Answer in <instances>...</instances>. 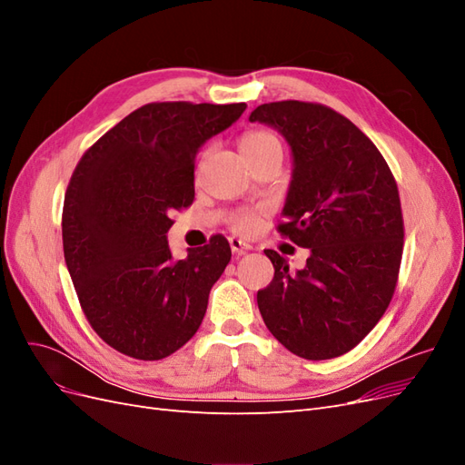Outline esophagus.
Wrapping results in <instances>:
<instances>
[{
    "mask_svg": "<svg viewBox=\"0 0 465 465\" xmlns=\"http://www.w3.org/2000/svg\"><path fill=\"white\" fill-rule=\"evenodd\" d=\"M229 244H231V250L234 252V254H244V252H248L252 248L246 241H242V238H236V236L229 238Z\"/></svg>",
    "mask_w": 465,
    "mask_h": 465,
    "instance_id": "1",
    "label": "esophagus"
}]
</instances>
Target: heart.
I'll use <instances>...</instances> for the list:
<instances>
[{"label":"heart","instance_id":"heart-1","mask_svg":"<svg viewBox=\"0 0 465 465\" xmlns=\"http://www.w3.org/2000/svg\"><path fill=\"white\" fill-rule=\"evenodd\" d=\"M242 153L246 159H256L267 153H283V143L277 134L270 130H250L241 139ZM258 224V211H241V213L232 215L231 229L241 234H250Z\"/></svg>","mask_w":465,"mask_h":465}]
</instances>
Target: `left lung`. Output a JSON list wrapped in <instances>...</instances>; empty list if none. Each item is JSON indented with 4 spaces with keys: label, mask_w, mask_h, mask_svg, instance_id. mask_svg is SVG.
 Instances as JSON below:
<instances>
[{
    "label": "left lung",
    "mask_w": 465,
    "mask_h": 465,
    "mask_svg": "<svg viewBox=\"0 0 465 465\" xmlns=\"http://www.w3.org/2000/svg\"><path fill=\"white\" fill-rule=\"evenodd\" d=\"M250 122L277 128L292 151V180L277 232L311 248L306 267L265 250L275 273L258 291L267 330L308 361L357 347L384 316L398 285L403 215L396 178L357 125L326 104H260Z\"/></svg>",
    "instance_id": "left-lung-1"
}]
</instances>
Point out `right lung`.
<instances>
[{"mask_svg": "<svg viewBox=\"0 0 465 465\" xmlns=\"http://www.w3.org/2000/svg\"><path fill=\"white\" fill-rule=\"evenodd\" d=\"M244 110L149 103L77 163L64 198V258L91 328L122 355L161 361L198 331L231 246L213 234L174 262L166 232L173 211L193 202L198 149Z\"/></svg>", "mask_w": 465, "mask_h": 465, "instance_id": "add662e5", "label": "right lung"}]
</instances>
